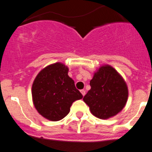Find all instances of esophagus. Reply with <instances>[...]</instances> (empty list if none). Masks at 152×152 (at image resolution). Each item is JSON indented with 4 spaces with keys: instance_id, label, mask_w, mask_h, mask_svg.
Wrapping results in <instances>:
<instances>
[{
    "instance_id": "esophagus-1",
    "label": "esophagus",
    "mask_w": 152,
    "mask_h": 152,
    "mask_svg": "<svg viewBox=\"0 0 152 152\" xmlns=\"http://www.w3.org/2000/svg\"><path fill=\"white\" fill-rule=\"evenodd\" d=\"M81 93L82 94L83 96H85V94H86V91H85V90H84V89H83V90H81Z\"/></svg>"
}]
</instances>
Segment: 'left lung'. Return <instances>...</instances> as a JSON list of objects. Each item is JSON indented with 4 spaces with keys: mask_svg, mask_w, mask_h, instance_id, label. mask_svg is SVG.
Returning <instances> with one entry per match:
<instances>
[{
    "mask_svg": "<svg viewBox=\"0 0 152 152\" xmlns=\"http://www.w3.org/2000/svg\"><path fill=\"white\" fill-rule=\"evenodd\" d=\"M91 89L83 100L94 116L108 118L120 112L128 96V88L123 78L112 67H100L90 81Z\"/></svg>",
    "mask_w": 152,
    "mask_h": 152,
    "instance_id": "8db88e82",
    "label": "left lung"
}]
</instances>
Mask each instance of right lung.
I'll return each mask as SVG.
<instances>
[{
  "instance_id": "right-lung-1",
  "label": "right lung",
  "mask_w": 152,
  "mask_h": 152,
  "mask_svg": "<svg viewBox=\"0 0 152 152\" xmlns=\"http://www.w3.org/2000/svg\"><path fill=\"white\" fill-rule=\"evenodd\" d=\"M67 73L68 68L65 65L55 63L44 68L34 81V107L48 120H61L69 113L72 103L83 98Z\"/></svg>"
}]
</instances>
